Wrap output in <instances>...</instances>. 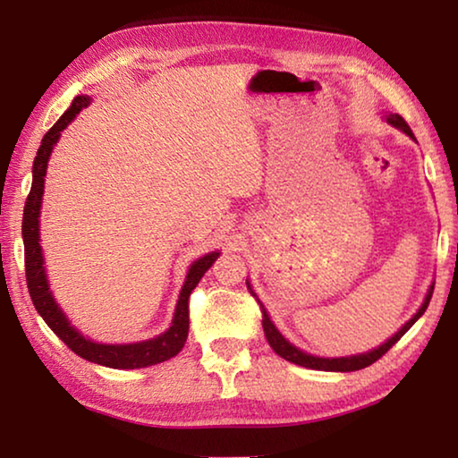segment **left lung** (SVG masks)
Listing matches in <instances>:
<instances>
[{
	"label": "left lung",
	"mask_w": 458,
	"mask_h": 458,
	"mask_svg": "<svg viewBox=\"0 0 458 458\" xmlns=\"http://www.w3.org/2000/svg\"><path fill=\"white\" fill-rule=\"evenodd\" d=\"M384 119H386L387 125L400 129L402 133H406L410 139H412V141H416L412 129L408 127V123H406L404 119H402L400 114L390 113V114H386ZM246 286H248V291H250V293L254 294V297H257L259 303H260L259 294L254 293L252 284L248 283V278H246ZM432 291H434V283H430L428 291H426V297H424V301H422V305L418 307V311H416L412 317H410V319H408L404 325H402V327H400L396 333H394V335H392L390 339H386L382 345H377V347H374V350L363 352V353L344 355V358H321V355L307 353V352L301 350V347L291 344V341L286 339V337L283 335V333L276 329V325L273 323V319H270V315H268V311H267V307L260 303V311H262V329H265V337H267V341H268V345L275 350V353L281 355V358H284L286 361L297 363V366H301V368L319 369V371H355V369H363V368L371 366V363L382 358V355H384L387 350H390V347H392L394 344H396V341H398L402 335H404V333H406L410 327H412V325H414L418 319H420V317H422L424 311H426V307H428V303H430Z\"/></svg>",
	"instance_id": "obj_1"
}]
</instances>
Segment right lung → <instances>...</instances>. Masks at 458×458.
I'll return each instance as SVG.
<instances>
[{
  "label": "right lung",
  "instance_id": "1",
  "mask_svg": "<svg viewBox=\"0 0 458 458\" xmlns=\"http://www.w3.org/2000/svg\"><path fill=\"white\" fill-rule=\"evenodd\" d=\"M92 103L89 95L74 97L72 105L66 108L64 114L54 123V127L44 135L38 153L34 157L32 165V190L24 206V220H21V238H24V250H26V281L28 291L32 297V303L36 311L40 313L46 325L56 333V335L71 347V350L81 355L82 360L98 363V366L113 368V369H139L149 368L155 363L167 361L175 358L185 345L190 331V311H188V299L190 293L196 289L199 278L206 275L216 259L220 257V250H212L204 254V257L196 259L188 268L185 281L182 284L180 297H177V305L174 311L172 325L159 335L143 341H133V344H98V341L84 335L68 319L66 313L62 311L58 301L54 299V293L50 291L48 275H46L44 267V254L40 244V214H42V198H44V183H46V169H48V161L52 149L56 147L58 139L71 123L76 119L82 108H87Z\"/></svg>",
  "mask_w": 458,
  "mask_h": 458
}]
</instances>
